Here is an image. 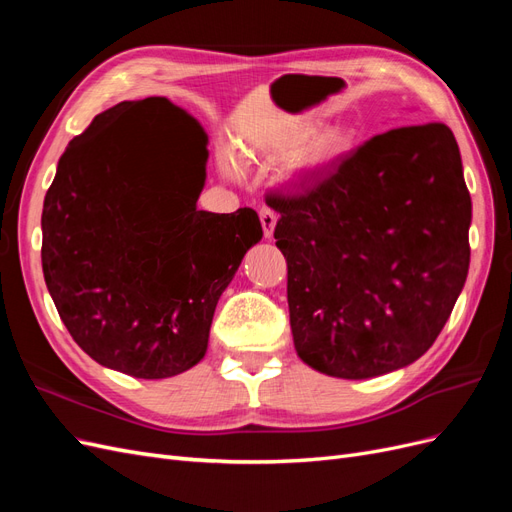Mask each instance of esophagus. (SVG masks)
Here are the masks:
<instances>
[{
    "instance_id": "34e87169",
    "label": "esophagus",
    "mask_w": 512,
    "mask_h": 512,
    "mask_svg": "<svg viewBox=\"0 0 512 512\" xmlns=\"http://www.w3.org/2000/svg\"><path fill=\"white\" fill-rule=\"evenodd\" d=\"M260 224H262V230H265V237L271 239L273 237V230H275V224H277L275 211L269 209V207H262L260 209Z\"/></svg>"
}]
</instances>
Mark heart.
<instances>
[{
    "label": "heart",
    "mask_w": 512,
    "mask_h": 512,
    "mask_svg": "<svg viewBox=\"0 0 512 512\" xmlns=\"http://www.w3.org/2000/svg\"><path fill=\"white\" fill-rule=\"evenodd\" d=\"M356 145H359V134L344 123H331L314 130L312 123L299 121L260 141L245 143L239 153L224 151L220 168L228 179H241L243 160L277 162L286 158L280 179L288 188H301L309 179L348 158Z\"/></svg>",
    "instance_id": "obj_1"
}]
</instances>
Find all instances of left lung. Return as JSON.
<instances>
[{"label": "left lung", "mask_w": 512, "mask_h": 512, "mask_svg": "<svg viewBox=\"0 0 512 512\" xmlns=\"http://www.w3.org/2000/svg\"><path fill=\"white\" fill-rule=\"evenodd\" d=\"M269 205L299 359L344 380L421 359L470 267L472 200L453 132L425 123L378 134L305 194Z\"/></svg>", "instance_id": "1"}]
</instances>
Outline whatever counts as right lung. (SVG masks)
<instances>
[{"label": "right lung", "mask_w": 512, "mask_h": 512, "mask_svg": "<svg viewBox=\"0 0 512 512\" xmlns=\"http://www.w3.org/2000/svg\"><path fill=\"white\" fill-rule=\"evenodd\" d=\"M156 99L176 117L160 142L142 128ZM209 136L166 98L121 102L70 141L42 207V271L66 329L96 363L162 380L203 361L215 305L258 213L196 207Z\"/></svg>", "instance_id": "add662e5"}]
</instances>
